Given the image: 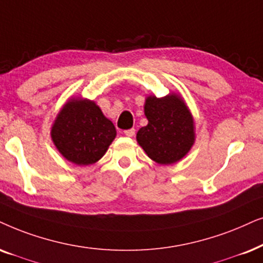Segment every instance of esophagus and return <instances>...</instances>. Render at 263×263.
Listing matches in <instances>:
<instances>
[{"label":"esophagus","instance_id":"obj_1","mask_svg":"<svg viewBox=\"0 0 263 263\" xmlns=\"http://www.w3.org/2000/svg\"><path fill=\"white\" fill-rule=\"evenodd\" d=\"M135 134V129L132 128V129H127V130H124V135L127 136H134Z\"/></svg>","mask_w":263,"mask_h":263}]
</instances>
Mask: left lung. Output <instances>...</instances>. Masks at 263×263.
Masks as SVG:
<instances>
[{
	"mask_svg": "<svg viewBox=\"0 0 263 263\" xmlns=\"http://www.w3.org/2000/svg\"><path fill=\"white\" fill-rule=\"evenodd\" d=\"M146 127L136 134L139 145L159 164H173L183 158L194 142L193 119L185 102L175 94L148 97L145 102Z\"/></svg>",
	"mask_w": 263,
	"mask_h": 263,
	"instance_id": "1",
	"label": "left lung"
}]
</instances>
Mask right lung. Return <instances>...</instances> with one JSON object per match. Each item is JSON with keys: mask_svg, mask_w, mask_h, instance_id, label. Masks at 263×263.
I'll list each match as a JSON object with an SVG mask.
<instances>
[{"mask_svg": "<svg viewBox=\"0 0 263 263\" xmlns=\"http://www.w3.org/2000/svg\"><path fill=\"white\" fill-rule=\"evenodd\" d=\"M116 138V128L90 100H70L61 108L52 128L54 145L77 165L98 162Z\"/></svg>", "mask_w": 263, "mask_h": 263, "instance_id": "1", "label": "right lung"}]
</instances>
